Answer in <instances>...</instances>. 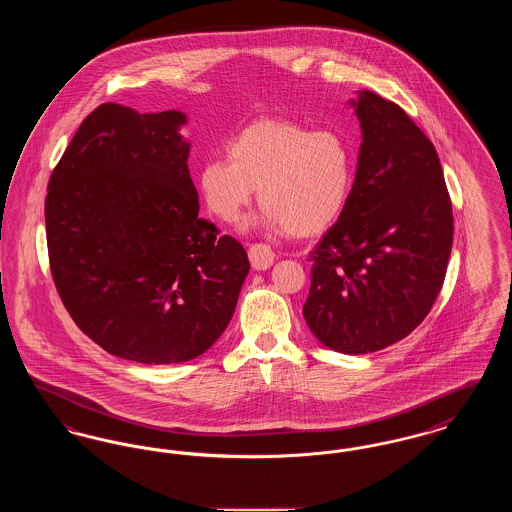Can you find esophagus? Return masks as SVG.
Listing matches in <instances>:
<instances>
[{
	"label": "esophagus",
	"instance_id": "1",
	"mask_svg": "<svg viewBox=\"0 0 512 512\" xmlns=\"http://www.w3.org/2000/svg\"><path fill=\"white\" fill-rule=\"evenodd\" d=\"M249 261L255 270H267L274 263V251L267 244L249 245Z\"/></svg>",
	"mask_w": 512,
	"mask_h": 512
}]
</instances>
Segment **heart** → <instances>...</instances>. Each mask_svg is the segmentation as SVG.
I'll use <instances>...</instances> for the list:
<instances>
[{"instance_id":"1","label":"heart","mask_w":512,"mask_h":512,"mask_svg":"<svg viewBox=\"0 0 512 512\" xmlns=\"http://www.w3.org/2000/svg\"><path fill=\"white\" fill-rule=\"evenodd\" d=\"M197 172L209 211L224 222L240 219L259 188L268 230L313 238L340 219L353 188L355 157L338 130H311L286 117H257Z\"/></svg>"}]
</instances>
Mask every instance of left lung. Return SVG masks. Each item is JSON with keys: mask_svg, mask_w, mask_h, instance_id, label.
Segmentation results:
<instances>
[{"mask_svg": "<svg viewBox=\"0 0 512 512\" xmlns=\"http://www.w3.org/2000/svg\"><path fill=\"white\" fill-rule=\"evenodd\" d=\"M363 130L349 201L311 251L303 317L345 355L407 338L430 313L453 245V209L438 153L393 101L351 99Z\"/></svg>", "mask_w": 512, "mask_h": 512, "instance_id": "left-lung-1", "label": "left lung"}]
</instances>
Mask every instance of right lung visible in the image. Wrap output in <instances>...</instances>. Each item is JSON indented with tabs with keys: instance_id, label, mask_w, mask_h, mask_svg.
<instances>
[{
	"instance_id": "right-lung-1",
	"label": "right lung",
	"mask_w": 512,
	"mask_h": 512,
	"mask_svg": "<svg viewBox=\"0 0 512 512\" xmlns=\"http://www.w3.org/2000/svg\"><path fill=\"white\" fill-rule=\"evenodd\" d=\"M180 111L103 103L49 178V268L76 326L107 353L171 365L226 330L249 272L244 245L199 217Z\"/></svg>"
}]
</instances>
